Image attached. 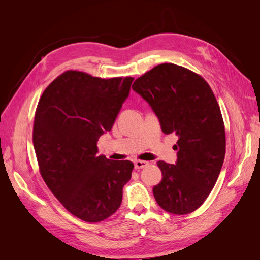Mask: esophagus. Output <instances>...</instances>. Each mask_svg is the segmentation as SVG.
Listing matches in <instances>:
<instances>
[{
    "mask_svg": "<svg viewBox=\"0 0 260 260\" xmlns=\"http://www.w3.org/2000/svg\"><path fill=\"white\" fill-rule=\"evenodd\" d=\"M148 166V162L145 160H136L135 161V167L136 169H142Z\"/></svg>",
    "mask_w": 260,
    "mask_h": 260,
    "instance_id": "1",
    "label": "esophagus"
}]
</instances>
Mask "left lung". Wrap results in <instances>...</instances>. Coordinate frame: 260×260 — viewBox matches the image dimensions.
I'll return each mask as SVG.
<instances>
[{
  "label": "left lung",
  "instance_id": "1",
  "mask_svg": "<svg viewBox=\"0 0 260 260\" xmlns=\"http://www.w3.org/2000/svg\"><path fill=\"white\" fill-rule=\"evenodd\" d=\"M158 117L166 135L178 136L176 165L159 160L157 204L170 214L186 215L206 201L221 170L225 131L214 92L202 76L175 64H160L132 84Z\"/></svg>",
  "mask_w": 260,
  "mask_h": 260
}]
</instances>
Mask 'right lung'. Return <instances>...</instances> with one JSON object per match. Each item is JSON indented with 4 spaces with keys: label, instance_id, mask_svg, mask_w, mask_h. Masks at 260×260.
Masks as SVG:
<instances>
[{
    "label": "right lung",
    "instance_id": "1",
    "mask_svg": "<svg viewBox=\"0 0 260 260\" xmlns=\"http://www.w3.org/2000/svg\"><path fill=\"white\" fill-rule=\"evenodd\" d=\"M132 81L67 70L44 90L36 109L32 141L40 174L61 205L85 222L115 214L135 167L99 156L96 146L111 131Z\"/></svg>",
    "mask_w": 260,
    "mask_h": 260
}]
</instances>
